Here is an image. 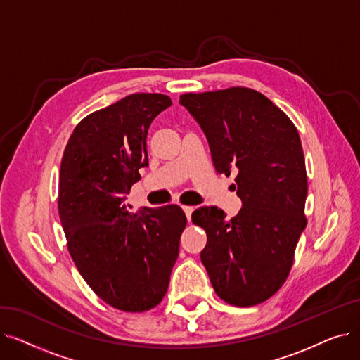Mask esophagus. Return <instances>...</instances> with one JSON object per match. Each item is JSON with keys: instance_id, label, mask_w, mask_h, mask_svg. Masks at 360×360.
<instances>
[{"instance_id": "34e87169", "label": "esophagus", "mask_w": 360, "mask_h": 360, "mask_svg": "<svg viewBox=\"0 0 360 360\" xmlns=\"http://www.w3.org/2000/svg\"><path fill=\"white\" fill-rule=\"evenodd\" d=\"M182 209H184V212H185V214H186V219L190 220V219H191V214H193V212H194V207H193V205H184Z\"/></svg>"}]
</instances>
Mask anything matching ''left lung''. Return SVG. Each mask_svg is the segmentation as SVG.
<instances>
[{
	"label": "left lung",
	"mask_w": 360,
	"mask_h": 360,
	"mask_svg": "<svg viewBox=\"0 0 360 360\" xmlns=\"http://www.w3.org/2000/svg\"><path fill=\"white\" fill-rule=\"evenodd\" d=\"M179 102L209 140L216 172L238 174L242 200L231 220L217 207L193 213V223L207 233L201 261L220 299L255 307L285 285L307 228L308 179L299 132L285 112L248 87L185 93Z\"/></svg>",
	"instance_id": "8db88e82"
}]
</instances>
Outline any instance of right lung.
<instances>
[{"instance_id": "add662e5", "label": "right lung", "mask_w": 360, "mask_h": 360, "mask_svg": "<svg viewBox=\"0 0 360 360\" xmlns=\"http://www.w3.org/2000/svg\"><path fill=\"white\" fill-rule=\"evenodd\" d=\"M170 105L166 94L134 93L91 112L61 160L58 212L68 252L91 290L125 312L160 304L186 226L179 205L129 213L122 202L148 165V127Z\"/></svg>"}]
</instances>
